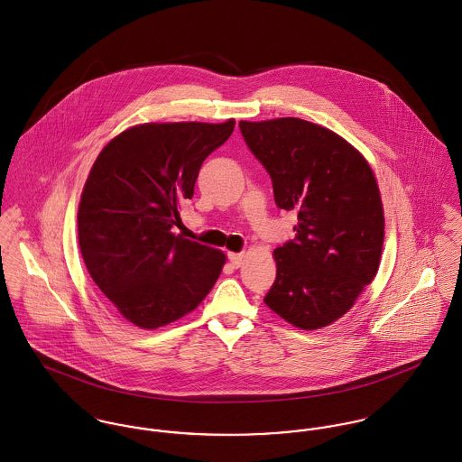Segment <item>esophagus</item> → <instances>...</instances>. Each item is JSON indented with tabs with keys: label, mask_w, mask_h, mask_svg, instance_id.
Segmentation results:
<instances>
[{
	"label": "esophagus",
	"mask_w": 462,
	"mask_h": 462,
	"mask_svg": "<svg viewBox=\"0 0 462 462\" xmlns=\"http://www.w3.org/2000/svg\"><path fill=\"white\" fill-rule=\"evenodd\" d=\"M227 258H229V262L233 263L235 268H240V266L244 264V258H245V256H244V253H229Z\"/></svg>",
	"instance_id": "34e87169"
}]
</instances>
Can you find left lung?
<instances>
[{"label":"left lung","mask_w":462,"mask_h":462,"mask_svg":"<svg viewBox=\"0 0 462 462\" xmlns=\"http://www.w3.org/2000/svg\"><path fill=\"white\" fill-rule=\"evenodd\" d=\"M238 126L270 174L277 208L299 218L295 238L273 251L277 275L264 304L299 329L326 328L379 270L384 213L375 176L324 126L297 117Z\"/></svg>","instance_id":"obj_1"}]
</instances>
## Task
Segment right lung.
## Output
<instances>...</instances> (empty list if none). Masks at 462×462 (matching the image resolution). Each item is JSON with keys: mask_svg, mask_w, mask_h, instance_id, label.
Returning a JSON list of instances; mask_svg holds the SVG:
<instances>
[{"mask_svg": "<svg viewBox=\"0 0 462 462\" xmlns=\"http://www.w3.org/2000/svg\"><path fill=\"white\" fill-rule=\"evenodd\" d=\"M235 130L224 125H140L97 156L78 209V240L94 282L142 329L194 311L226 256L176 236L180 206L194 196L202 162Z\"/></svg>", "mask_w": 462, "mask_h": 462, "instance_id": "add662e5", "label": "right lung"}]
</instances>
